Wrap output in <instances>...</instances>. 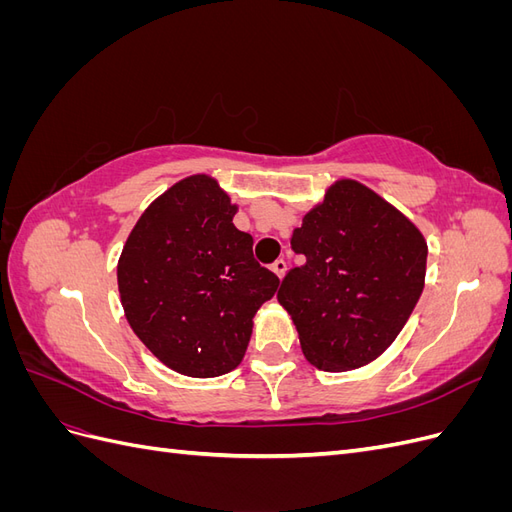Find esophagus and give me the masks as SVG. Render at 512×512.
<instances>
[{
  "label": "esophagus",
  "instance_id": "1",
  "mask_svg": "<svg viewBox=\"0 0 512 512\" xmlns=\"http://www.w3.org/2000/svg\"><path fill=\"white\" fill-rule=\"evenodd\" d=\"M286 269H288V265H286V260H282V258H280V260H275L273 265H271V271H273L277 277H280V280L284 277Z\"/></svg>",
  "mask_w": 512,
  "mask_h": 512
}]
</instances>
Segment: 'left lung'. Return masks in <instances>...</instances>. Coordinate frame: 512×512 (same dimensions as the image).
<instances>
[{
    "label": "left lung",
    "instance_id": "8db88e82",
    "mask_svg": "<svg viewBox=\"0 0 512 512\" xmlns=\"http://www.w3.org/2000/svg\"><path fill=\"white\" fill-rule=\"evenodd\" d=\"M305 256L277 301L299 331L305 359L322 371L359 369L389 348L421 297L425 237L367 185L339 179L294 228Z\"/></svg>",
    "mask_w": 512,
    "mask_h": 512
}]
</instances>
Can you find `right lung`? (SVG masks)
I'll return each instance as SVG.
<instances>
[{"label":"right lung","mask_w":512,"mask_h":512,"mask_svg":"<svg viewBox=\"0 0 512 512\" xmlns=\"http://www.w3.org/2000/svg\"><path fill=\"white\" fill-rule=\"evenodd\" d=\"M235 213L213 177H185L145 209L117 262L132 331L183 376L235 369L256 312L280 286L254 260V239L232 224Z\"/></svg>","instance_id":"right-lung-1"}]
</instances>
